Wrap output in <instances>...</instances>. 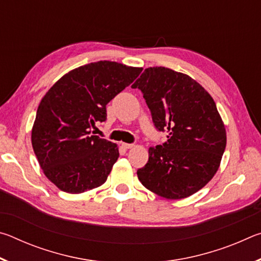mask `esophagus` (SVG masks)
Here are the masks:
<instances>
[{"label":"esophagus","mask_w":261,"mask_h":261,"mask_svg":"<svg viewBox=\"0 0 261 261\" xmlns=\"http://www.w3.org/2000/svg\"><path fill=\"white\" fill-rule=\"evenodd\" d=\"M135 145L134 144H126V143H122V147L125 148V149H129V148H132L134 147Z\"/></svg>","instance_id":"1"}]
</instances>
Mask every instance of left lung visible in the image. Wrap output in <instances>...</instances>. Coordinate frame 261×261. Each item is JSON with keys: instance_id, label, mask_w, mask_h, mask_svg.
<instances>
[{"instance_id": "1", "label": "left lung", "mask_w": 261, "mask_h": 261, "mask_svg": "<svg viewBox=\"0 0 261 261\" xmlns=\"http://www.w3.org/2000/svg\"><path fill=\"white\" fill-rule=\"evenodd\" d=\"M137 87L154 125L168 132L165 144L149 147L138 178L166 199L190 197L213 178L226 148V127L214 100L188 74L165 67L145 69L132 85Z\"/></svg>"}]
</instances>
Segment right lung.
Returning a JSON list of instances; mask_svg holds the SVG:
<instances>
[{
	"label": "right lung",
	"instance_id": "right-lung-1",
	"mask_svg": "<svg viewBox=\"0 0 261 261\" xmlns=\"http://www.w3.org/2000/svg\"><path fill=\"white\" fill-rule=\"evenodd\" d=\"M141 71L117 62H94L65 73L42 98L31 139L43 174L62 191L83 193L107 180L118 147L91 130L106 121V106Z\"/></svg>",
	"mask_w": 261,
	"mask_h": 261
}]
</instances>
